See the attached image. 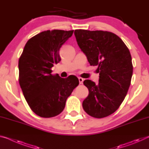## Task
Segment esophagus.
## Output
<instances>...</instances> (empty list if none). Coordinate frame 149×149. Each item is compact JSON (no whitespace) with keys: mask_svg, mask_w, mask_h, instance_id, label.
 Segmentation results:
<instances>
[{"mask_svg":"<svg viewBox=\"0 0 149 149\" xmlns=\"http://www.w3.org/2000/svg\"><path fill=\"white\" fill-rule=\"evenodd\" d=\"M78 79H79V84H82L83 82H84V78H82V77H78Z\"/></svg>","mask_w":149,"mask_h":149,"instance_id":"obj_1","label":"esophagus"}]
</instances>
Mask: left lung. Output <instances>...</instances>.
I'll list each match as a JSON object with an SVG mask.
<instances>
[{
	"instance_id": "obj_1",
	"label": "left lung",
	"mask_w": 149,
	"mask_h": 149,
	"mask_svg": "<svg viewBox=\"0 0 149 149\" xmlns=\"http://www.w3.org/2000/svg\"><path fill=\"white\" fill-rule=\"evenodd\" d=\"M77 45L91 65H97L99 83L87 79L89 95L83 102L87 114L102 118L116 112L131 84L133 64L130 52L119 37L107 31L75 30Z\"/></svg>"
}]
</instances>
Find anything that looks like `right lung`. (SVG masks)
Returning <instances> with one entry per match:
<instances>
[{
	"label": "right lung",
	"instance_id": "right-lung-1",
	"mask_svg": "<svg viewBox=\"0 0 149 149\" xmlns=\"http://www.w3.org/2000/svg\"><path fill=\"white\" fill-rule=\"evenodd\" d=\"M74 30L42 31L28 40L18 62L19 84L30 108L42 118L61 113L68 97L79 85L75 76L52 75L51 68L61 58L59 50Z\"/></svg>",
	"mask_w": 149,
	"mask_h": 149
}]
</instances>
